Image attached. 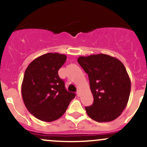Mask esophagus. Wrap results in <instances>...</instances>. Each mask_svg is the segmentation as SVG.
Here are the masks:
<instances>
[{"instance_id":"1","label":"esophagus","mask_w":147,"mask_h":147,"mask_svg":"<svg viewBox=\"0 0 147 147\" xmlns=\"http://www.w3.org/2000/svg\"><path fill=\"white\" fill-rule=\"evenodd\" d=\"M80 95H81V92L78 90H77V95L78 96V97H79V96H80Z\"/></svg>"}]
</instances>
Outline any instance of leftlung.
<instances>
[{
  "label": "left lung",
  "instance_id": "1",
  "mask_svg": "<svg viewBox=\"0 0 147 147\" xmlns=\"http://www.w3.org/2000/svg\"><path fill=\"white\" fill-rule=\"evenodd\" d=\"M79 65L88 75L93 104L85 107L88 115L98 122H111L125 109L131 80L123 63L104 54L79 57Z\"/></svg>",
  "mask_w": 147,
  "mask_h": 147
}]
</instances>
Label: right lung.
Masks as SVG:
<instances>
[{
    "instance_id": "1",
    "label": "right lung",
    "mask_w": 147,
    "mask_h": 147,
    "mask_svg": "<svg viewBox=\"0 0 147 147\" xmlns=\"http://www.w3.org/2000/svg\"><path fill=\"white\" fill-rule=\"evenodd\" d=\"M65 55L47 53L35 59L25 70L21 94L27 109L43 122L61 117L75 94L67 91L58 70L66 61Z\"/></svg>"
}]
</instances>
